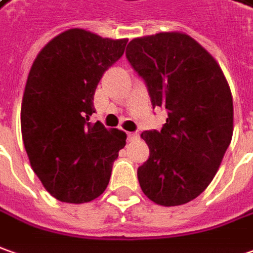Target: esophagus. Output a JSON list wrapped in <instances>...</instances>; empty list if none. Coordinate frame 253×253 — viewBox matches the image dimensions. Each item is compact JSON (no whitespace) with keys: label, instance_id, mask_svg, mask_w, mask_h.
Returning a JSON list of instances; mask_svg holds the SVG:
<instances>
[{"label":"esophagus","instance_id":"obj_1","mask_svg":"<svg viewBox=\"0 0 253 253\" xmlns=\"http://www.w3.org/2000/svg\"><path fill=\"white\" fill-rule=\"evenodd\" d=\"M127 138L130 141L138 140V138H140V133H137V131H135V133H128L127 134Z\"/></svg>","mask_w":253,"mask_h":253}]
</instances>
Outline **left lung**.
Masks as SVG:
<instances>
[{
  "label": "left lung",
  "mask_w": 253,
  "mask_h": 253,
  "mask_svg": "<svg viewBox=\"0 0 253 253\" xmlns=\"http://www.w3.org/2000/svg\"><path fill=\"white\" fill-rule=\"evenodd\" d=\"M127 48L152 106L168 111L161 131L141 134L149 147L137 170L141 190L158 205H183L211 184L231 142V91L214 58L184 33L134 39Z\"/></svg>",
  "instance_id": "left-lung-1"
}]
</instances>
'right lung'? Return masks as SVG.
<instances>
[{"instance_id": "add662e5", "label": "right lung", "mask_w": 253, "mask_h": 253, "mask_svg": "<svg viewBox=\"0 0 253 253\" xmlns=\"http://www.w3.org/2000/svg\"><path fill=\"white\" fill-rule=\"evenodd\" d=\"M126 44L127 39L70 29L49 41L33 62L22 99V138L34 173L62 202L98 198L126 145V133L90 122L98 83Z\"/></svg>"}]
</instances>
